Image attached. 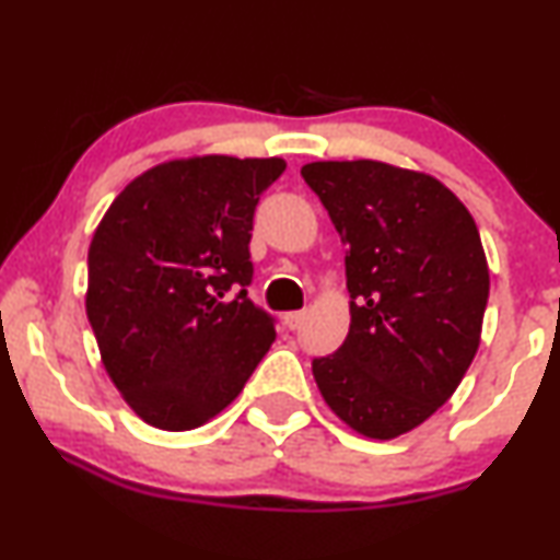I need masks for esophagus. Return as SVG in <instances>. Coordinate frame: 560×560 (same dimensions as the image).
I'll use <instances>...</instances> for the list:
<instances>
[{"label":"esophagus","instance_id":"34e87169","mask_svg":"<svg viewBox=\"0 0 560 560\" xmlns=\"http://www.w3.org/2000/svg\"><path fill=\"white\" fill-rule=\"evenodd\" d=\"M284 323H287L289 331H294V328H300L302 323H305V313H302V310H298V313H287Z\"/></svg>","mask_w":560,"mask_h":560}]
</instances>
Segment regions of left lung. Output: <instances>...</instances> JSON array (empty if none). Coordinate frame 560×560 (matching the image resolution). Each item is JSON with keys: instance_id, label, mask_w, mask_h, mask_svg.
<instances>
[{"instance_id": "1", "label": "left lung", "mask_w": 560, "mask_h": 560, "mask_svg": "<svg viewBox=\"0 0 560 560\" xmlns=\"http://www.w3.org/2000/svg\"><path fill=\"white\" fill-rule=\"evenodd\" d=\"M310 190L347 247L349 334L313 360L331 412L390 441L451 399L480 347L490 271L472 213L425 172L386 161H313Z\"/></svg>"}]
</instances>
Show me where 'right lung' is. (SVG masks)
Instances as JSON below:
<instances>
[{"label": "right lung", "mask_w": 560, "mask_h": 560, "mask_svg": "<svg viewBox=\"0 0 560 560\" xmlns=\"http://www.w3.org/2000/svg\"><path fill=\"white\" fill-rule=\"evenodd\" d=\"M284 170L279 156L172 159L138 174L98 221L85 313L106 373L148 425H206L273 345V320L245 287L255 206Z\"/></svg>", "instance_id": "add662e5"}]
</instances>
